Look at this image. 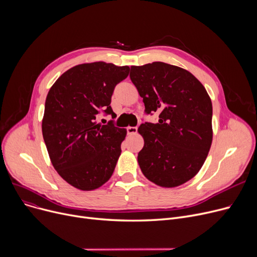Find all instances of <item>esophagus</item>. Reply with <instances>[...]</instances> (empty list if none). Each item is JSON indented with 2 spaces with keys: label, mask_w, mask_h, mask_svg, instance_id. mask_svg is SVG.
<instances>
[{
  "label": "esophagus",
  "mask_w": 257,
  "mask_h": 257,
  "mask_svg": "<svg viewBox=\"0 0 257 257\" xmlns=\"http://www.w3.org/2000/svg\"><path fill=\"white\" fill-rule=\"evenodd\" d=\"M127 134H136L138 132V127H127Z\"/></svg>",
  "instance_id": "esophagus-1"
}]
</instances>
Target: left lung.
<instances>
[{"label": "left lung", "mask_w": 257, "mask_h": 257, "mask_svg": "<svg viewBox=\"0 0 257 257\" xmlns=\"http://www.w3.org/2000/svg\"><path fill=\"white\" fill-rule=\"evenodd\" d=\"M130 79L145 113H159L156 124L139 127L145 141L138 156L143 174L159 186L183 184L203 166L212 142L206 89L190 72L165 62L131 66Z\"/></svg>", "instance_id": "1"}]
</instances>
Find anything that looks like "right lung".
Here are the masks:
<instances>
[{"mask_svg": "<svg viewBox=\"0 0 257 257\" xmlns=\"http://www.w3.org/2000/svg\"><path fill=\"white\" fill-rule=\"evenodd\" d=\"M129 71L127 65L102 61L79 64L63 73L48 92L44 141L53 167L79 190H96L114 171L126 130L114 126L111 96ZM101 112L113 116L106 125L96 123Z\"/></svg>", "mask_w": 257, "mask_h": 257, "instance_id": "obj_1", "label": "right lung"}]
</instances>
